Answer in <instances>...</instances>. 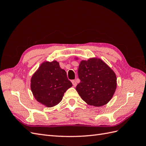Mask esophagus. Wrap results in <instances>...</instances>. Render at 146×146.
<instances>
[{
    "label": "esophagus",
    "instance_id": "obj_1",
    "mask_svg": "<svg viewBox=\"0 0 146 146\" xmlns=\"http://www.w3.org/2000/svg\"><path fill=\"white\" fill-rule=\"evenodd\" d=\"M72 85L74 86H77V82L76 80H72Z\"/></svg>",
    "mask_w": 146,
    "mask_h": 146
}]
</instances>
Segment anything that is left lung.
<instances>
[{"instance_id": "left-lung-1", "label": "left lung", "mask_w": 146, "mask_h": 146, "mask_svg": "<svg viewBox=\"0 0 146 146\" xmlns=\"http://www.w3.org/2000/svg\"><path fill=\"white\" fill-rule=\"evenodd\" d=\"M78 76L80 82L76 90L88 104L101 107L111 100L116 88V76L102 60L90 58L82 61Z\"/></svg>"}]
</instances>
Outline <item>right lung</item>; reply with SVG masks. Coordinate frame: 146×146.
<instances>
[{"instance_id":"add662e5","label":"right lung","mask_w":146,"mask_h":146,"mask_svg":"<svg viewBox=\"0 0 146 146\" xmlns=\"http://www.w3.org/2000/svg\"><path fill=\"white\" fill-rule=\"evenodd\" d=\"M72 86L66 71L56 61L43 63L31 78V90L35 98L47 107L59 104L64 92Z\"/></svg>"}]
</instances>
